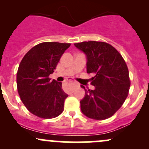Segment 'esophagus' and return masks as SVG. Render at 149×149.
I'll return each instance as SVG.
<instances>
[{
  "label": "esophagus",
  "instance_id": "esophagus-1",
  "mask_svg": "<svg viewBox=\"0 0 149 149\" xmlns=\"http://www.w3.org/2000/svg\"><path fill=\"white\" fill-rule=\"evenodd\" d=\"M79 86V85H78V84H77V85H76V86H75V87H76V86Z\"/></svg>",
  "mask_w": 149,
  "mask_h": 149
}]
</instances>
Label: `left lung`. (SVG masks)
Returning a JSON list of instances; mask_svg holds the SVG:
<instances>
[{"instance_id": "left-lung-1", "label": "left lung", "mask_w": 149, "mask_h": 149, "mask_svg": "<svg viewBox=\"0 0 149 149\" xmlns=\"http://www.w3.org/2000/svg\"><path fill=\"white\" fill-rule=\"evenodd\" d=\"M75 47L86 58V71L93 73V90H85L80 101L82 113L88 118L105 120L114 115L124 103L128 94L130 81L124 59L118 51L103 42L76 43Z\"/></svg>"}]
</instances>
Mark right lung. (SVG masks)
<instances>
[{"label":"right lung","instance_id":"obj_1","mask_svg":"<svg viewBox=\"0 0 149 149\" xmlns=\"http://www.w3.org/2000/svg\"><path fill=\"white\" fill-rule=\"evenodd\" d=\"M69 43L42 42L31 48L20 63L16 76L18 92L31 113L50 119L61 115L68 97L62 83L51 81L52 74Z\"/></svg>","mask_w":149,"mask_h":149}]
</instances>
